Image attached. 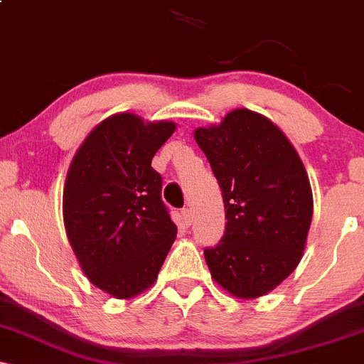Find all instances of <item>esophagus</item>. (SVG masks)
<instances>
[{"label": "esophagus", "mask_w": 364, "mask_h": 364, "mask_svg": "<svg viewBox=\"0 0 364 364\" xmlns=\"http://www.w3.org/2000/svg\"><path fill=\"white\" fill-rule=\"evenodd\" d=\"M181 215H183V220H185V224L191 225V223H193V212H191V208H183Z\"/></svg>", "instance_id": "obj_1"}]
</instances>
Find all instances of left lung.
<instances>
[{
  "label": "left lung",
  "instance_id": "obj_1",
  "mask_svg": "<svg viewBox=\"0 0 364 364\" xmlns=\"http://www.w3.org/2000/svg\"><path fill=\"white\" fill-rule=\"evenodd\" d=\"M193 135L223 190L228 219L219 245L203 252L208 270L235 298H260L303 258L313 215L306 169L282 129L246 107Z\"/></svg>",
  "mask_w": 364,
  "mask_h": 364
}]
</instances>
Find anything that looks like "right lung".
<instances>
[{
	"label": "right lung",
	"mask_w": 364,
	"mask_h": 364,
	"mask_svg": "<svg viewBox=\"0 0 364 364\" xmlns=\"http://www.w3.org/2000/svg\"><path fill=\"white\" fill-rule=\"evenodd\" d=\"M174 129V121L116 112L85 136L66 173V236L85 277L116 299L147 291L176 240L152 168Z\"/></svg>",
	"instance_id": "obj_1"
}]
</instances>
